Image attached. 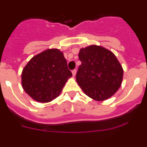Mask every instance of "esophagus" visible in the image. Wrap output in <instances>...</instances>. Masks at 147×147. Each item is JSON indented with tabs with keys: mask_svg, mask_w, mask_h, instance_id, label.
I'll return each instance as SVG.
<instances>
[{
	"mask_svg": "<svg viewBox=\"0 0 147 147\" xmlns=\"http://www.w3.org/2000/svg\"><path fill=\"white\" fill-rule=\"evenodd\" d=\"M72 74H73V76H76V69L73 70V71H72Z\"/></svg>",
	"mask_w": 147,
	"mask_h": 147,
	"instance_id": "obj_1",
	"label": "esophagus"
}]
</instances>
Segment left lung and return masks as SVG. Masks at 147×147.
<instances>
[{
    "label": "left lung",
    "mask_w": 147,
    "mask_h": 147,
    "mask_svg": "<svg viewBox=\"0 0 147 147\" xmlns=\"http://www.w3.org/2000/svg\"><path fill=\"white\" fill-rule=\"evenodd\" d=\"M79 58L82 64L76 80L88 96L101 102L117 92L121 85L124 71L112 51L92 45L80 49Z\"/></svg>",
    "instance_id": "8db88e82"
}]
</instances>
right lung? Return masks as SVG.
<instances>
[{
    "label": "right lung",
    "instance_id": "right-lung-1",
    "mask_svg": "<svg viewBox=\"0 0 147 147\" xmlns=\"http://www.w3.org/2000/svg\"><path fill=\"white\" fill-rule=\"evenodd\" d=\"M72 73L63 53L47 49L30 59L22 71V87L34 100L49 102L59 96Z\"/></svg>",
    "mask_w": 147,
    "mask_h": 147
}]
</instances>
